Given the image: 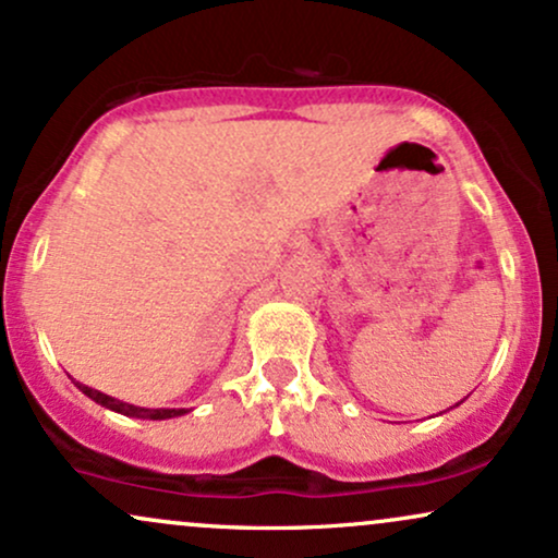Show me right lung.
Listing matches in <instances>:
<instances>
[{
    "label": "right lung",
    "mask_w": 558,
    "mask_h": 558,
    "mask_svg": "<svg viewBox=\"0 0 558 558\" xmlns=\"http://www.w3.org/2000/svg\"><path fill=\"white\" fill-rule=\"evenodd\" d=\"M77 387L83 389V392H85L87 398H90V400H96V402H100V405L111 408V411H117V413L134 415V418L163 421V418H173V415H181V413H186V411H181V408H179V411H177V408H137V405H130V402L113 400V398H109V395L98 392V389H93V387H85V385H80V381H77Z\"/></svg>",
    "instance_id": "right-lung-1"
}]
</instances>
